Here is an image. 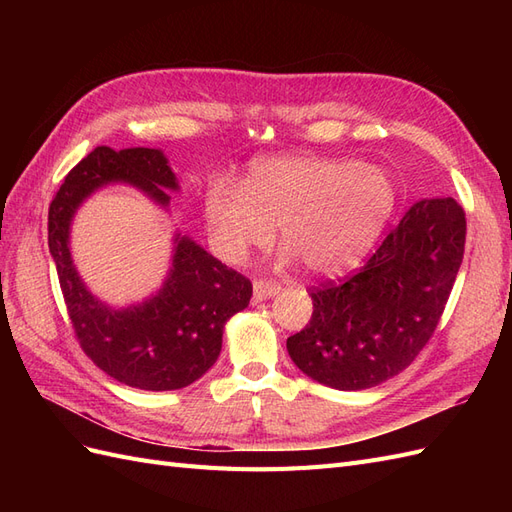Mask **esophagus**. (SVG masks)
I'll return each instance as SVG.
<instances>
[{"label": "esophagus", "instance_id": "1", "mask_svg": "<svg viewBox=\"0 0 512 512\" xmlns=\"http://www.w3.org/2000/svg\"><path fill=\"white\" fill-rule=\"evenodd\" d=\"M280 284H275L271 280H256L254 282V301H265L269 297H275L277 292H280Z\"/></svg>", "mask_w": 512, "mask_h": 512}]
</instances>
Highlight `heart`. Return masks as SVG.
I'll return each mask as SVG.
<instances>
[{"mask_svg":"<svg viewBox=\"0 0 512 512\" xmlns=\"http://www.w3.org/2000/svg\"><path fill=\"white\" fill-rule=\"evenodd\" d=\"M395 203V183L378 166L277 156L256 160L241 190L215 181L205 194V220L230 262L267 247L273 228H280L288 258H299L309 273L333 277L371 250Z\"/></svg>","mask_w":512,"mask_h":512,"instance_id":"heart-1","label":"heart"}]
</instances>
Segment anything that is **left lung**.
<instances>
[{
  "mask_svg": "<svg viewBox=\"0 0 512 512\" xmlns=\"http://www.w3.org/2000/svg\"><path fill=\"white\" fill-rule=\"evenodd\" d=\"M463 245L466 213L455 200H418L359 271L312 288V320L286 342L294 365L339 391L397 376L436 331Z\"/></svg>",
  "mask_w": 512,
  "mask_h": 512,
  "instance_id": "1",
  "label": "left lung"
}]
</instances>
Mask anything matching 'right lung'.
<instances>
[{"label":"right lung","instance_id":"obj_1","mask_svg":"<svg viewBox=\"0 0 512 512\" xmlns=\"http://www.w3.org/2000/svg\"><path fill=\"white\" fill-rule=\"evenodd\" d=\"M128 183L168 207L179 183L160 149L96 147L61 183L49 209V250L83 352L108 376L143 391H175L218 361L224 324L247 307L252 282L190 237H175L162 288L138 305L115 309L96 299L70 254V224L87 196Z\"/></svg>","mask_w":512,"mask_h":512}]
</instances>
